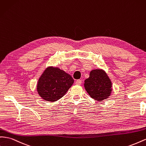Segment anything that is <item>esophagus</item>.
<instances>
[{
  "mask_svg": "<svg viewBox=\"0 0 146 146\" xmlns=\"http://www.w3.org/2000/svg\"><path fill=\"white\" fill-rule=\"evenodd\" d=\"M82 84V80H77L76 82V85H81Z\"/></svg>",
  "mask_w": 146,
  "mask_h": 146,
  "instance_id": "obj_1",
  "label": "esophagus"
}]
</instances>
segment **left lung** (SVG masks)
Segmentation results:
<instances>
[{"mask_svg": "<svg viewBox=\"0 0 146 146\" xmlns=\"http://www.w3.org/2000/svg\"><path fill=\"white\" fill-rule=\"evenodd\" d=\"M85 89L90 97L98 101L108 99L112 91V84L104 70L96 69L84 82Z\"/></svg>", "mask_w": 146, "mask_h": 146, "instance_id": "left-lung-1", "label": "left lung"}]
</instances>
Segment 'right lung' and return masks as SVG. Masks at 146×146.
I'll return each instance as SVG.
<instances>
[{
    "instance_id": "1",
    "label": "right lung",
    "mask_w": 146,
    "mask_h": 146,
    "mask_svg": "<svg viewBox=\"0 0 146 146\" xmlns=\"http://www.w3.org/2000/svg\"><path fill=\"white\" fill-rule=\"evenodd\" d=\"M74 82L71 76L63 70L48 66L38 78L37 91L44 100L54 102L65 95Z\"/></svg>"
}]
</instances>
